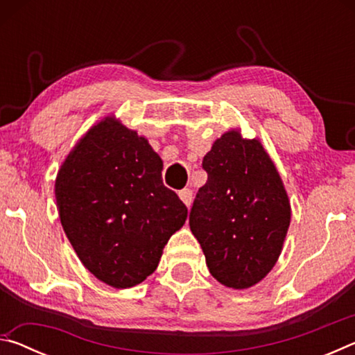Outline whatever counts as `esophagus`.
<instances>
[{
    "label": "esophagus",
    "instance_id": "34e87169",
    "mask_svg": "<svg viewBox=\"0 0 355 355\" xmlns=\"http://www.w3.org/2000/svg\"><path fill=\"white\" fill-rule=\"evenodd\" d=\"M178 197L182 199V202L184 203L186 207H188V208L191 207V203H192V191L191 189H188V188L182 189L178 192Z\"/></svg>",
    "mask_w": 355,
    "mask_h": 355
}]
</instances>
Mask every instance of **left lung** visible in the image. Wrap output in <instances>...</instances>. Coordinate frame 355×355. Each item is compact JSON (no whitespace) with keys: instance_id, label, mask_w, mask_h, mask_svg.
I'll return each mask as SVG.
<instances>
[{"instance_id":"left-lung-1","label":"left lung","mask_w":355,"mask_h":355,"mask_svg":"<svg viewBox=\"0 0 355 355\" xmlns=\"http://www.w3.org/2000/svg\"><path fill=\"white\" fill-rule=\"evenodd\" d=\"M207 183L189 213L213 277L233 290L263 280L277 263L291 205L271 156L257 139L230 130L203 156Z\"/></svg>"}]
</instances>
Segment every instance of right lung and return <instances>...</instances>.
I'll list each match as a JSON object with an SVG mask.
<instances>
[{"label":"right lung","instance_id":"obj_1","mask_svg":"<svg viewBox=\"0 0 355 355\" xmlns=\"http://www.w3.org/2000/svg\"><path fill=\"white\" fill-rule=\"evenodd\" d=\"M163 161L144 136L107 116L61 164L55 183L62 228L84 268L117 290L158 268L188 208L161 178Z\"/></svg>","mask_w":355,"mask_h":355}]
</instances>
